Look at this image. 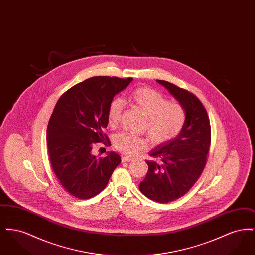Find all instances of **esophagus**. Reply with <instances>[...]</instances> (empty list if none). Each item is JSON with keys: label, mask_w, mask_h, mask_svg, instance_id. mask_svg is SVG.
Wrapping results in <instances>:
<instances>
[{"label": "esophagus", "mask_w": 255, "mask_h": 255, "mask_svg": "<svg viewBox=\"0 0 255 255\" xmlns=\"http://www.w3.org/2000/svg\"><path fill=\"white\" fill-rule=\"evenodd\" d=\"M122 160L123 162H128V161H131V160H133V158H131V157H128V156H123L122 158Z\"/></svg>", "instance_id": "esophagus-1"}]
</instances>
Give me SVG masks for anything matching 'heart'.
Segmentation results:
<instances>
[{"label": "heart", "instance_id": "b5f03b06", "mask_svg": "<svg viewBox=\"0 0 255 255\" xmlns=\"http://www.w3.org/2000/svg\"><path fill=\"white\" fill-rule=\"evenodd\" d=\"M125 102L146 117L143 131L155 145L173 140L183 128L184 108L180 103L170 102L166 97L152 89L136 88L128 95ZM122 107L121 99H114L110 103L107 113L110 127L118 126ZM114 145L125 155L135 156L149 147V139L145 136L122 132L115 135Z\"/></svg>", "mask_w": 255, "mask_h": 255}]
</instances>
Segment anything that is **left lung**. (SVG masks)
<instances>
[{"label":"left lung","mask_w":255,"mask_h":255,"mask_svg":"<svg viewBox=\"0 0 255 255\" xmlns=\"http://www.w3.org/2000/svg\"><path fill=\"white\" fill-rule=\"evenodd\" d=\"M157 81L185 110V122L181 133L173 140L149 152L158 160H146L148 171L139 183L142 194L163 204L188 192L201 176L209 151L211 131L206 110L198 97L167 81Z\"/></svg>","instance_id":"8db88e82"}]
</instances>
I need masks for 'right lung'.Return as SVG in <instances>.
<instances>
[{
  "label": "right lung",
  "mask_w": 255,
  "mask_h": 255,
  "mask_svg": "<svg viewBox=\"0 0 255 255\" xmlns=\"http://www.w3.org/2000/svg\"><path fill=\"white\" fill-rule=\"evenodd\" d=\"M132 80L91 77L69 89L55 105L47 130L49 158L62 186L75 198L85 200L100 193L122 161L115 152L97 158L92 149L108 139L103 129L108 125L110 103ZM104 144L109 145V139Z\"/></svg>",
  "instance_id": "add662e5"
}]
</instances>
